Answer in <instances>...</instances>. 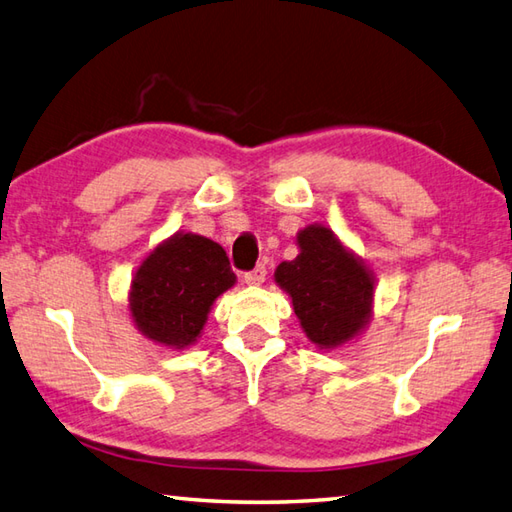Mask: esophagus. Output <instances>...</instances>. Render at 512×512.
Returning <instances> with one entry per match:
<instances>
[{"instance_id":"esophagus-1","label":"esophagus","mask_w":512,"mask_h":512,"mask_svg":"<svg viewBox=\"0 0 512 512\" xmlns=\"http://www.w3.org/2000/svg\"><path fill=\"white\" fill-rule=\"evenodd\" d=\"M267 276V267L265 265H256L252 271H245L243 280L247 285H263Z\"/></svg>"}]
</instances>
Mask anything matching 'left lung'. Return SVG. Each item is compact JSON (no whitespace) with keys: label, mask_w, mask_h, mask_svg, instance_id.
<instances>
[{"label":"left lung","mask_w":512,"mask_h":512,"mask_svg":"<svg viewBox=\"0 0 512 512\" xmlns=\"http://www.w3.org/2000/svg\"><path fill=\"white\" fill-rule=\"evenodd\" d=\"M298 247L300 254L283 260L274 278L291 296L307 338L322 349H333L367 325L373 278L329 227H305L298 234Z\"/></svg>","instance_id":"1"}]
</instances>
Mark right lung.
Masks as SVG:
<instances>
[{
    "label": "right lung",
    "instance_id": "right-lung-1",
    "mask_svg": "<svg viewBox=\"0 0 512 512\" xmlns=\"http://www.w3.org/2000/svg\"><path fill=\"white\" fill-rule=\"evenodd\" d=\"M234 283L221 245L205 236L174 234L132 278V318L143 336L183 349L198 338L212 302Z\"/></svg>",
    "mask_w": 512,
    "mask_h": 512
}]
</instances>
